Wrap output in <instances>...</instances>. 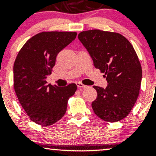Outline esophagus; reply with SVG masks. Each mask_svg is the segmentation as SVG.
Wrapping results in <instances>:
<instances>
[{
    "instance_id": "obj_1",
    "label": "esophagus",
    "mask_w": 156,
    "mask_h": 156,
    "mask_svg": "<svg viewBox=\"0 0 156 156\" xmlns=\"http://www.w3.org/2000/svg\"><path fill=\"white\" fill-rule=\"evenodd\" d=\"M77 87H78V88H87V86L84 85V84L81 83H76Z\"/></svg>"
}]
</instances>
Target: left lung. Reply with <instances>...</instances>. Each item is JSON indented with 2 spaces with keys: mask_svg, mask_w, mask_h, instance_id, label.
Listing matches in <instances>:
<instances>
[{
  "mask_svg": "<svg viewBox=\"0 0 156 156\" xmlns=\"http://www.w3.org/2000/svg\"><path fill=\"white\" fill-rule=\"evenodd\" d=\"M78 39L108 82L105 89L93 87L98 92L92 103L94 114L109 122L122 120L135 105L141 87L142 69L133 45L120 34L98 29L80 32Z\"/></svg>",
  "mask_w": 156,
  "mask_h": 156,
  "instance_id": "left-lung-1",
  "label": "left lung"
}]
</instances>
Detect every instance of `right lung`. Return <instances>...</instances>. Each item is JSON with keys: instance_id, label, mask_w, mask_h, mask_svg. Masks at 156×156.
I'll use <instances>...</instances> for the list:
<instances>
[{"instance_id": "1", "label": "right lung", "mask_w": 156, "mask_h": 156, "mask_svg": "<svg viewBox=\"0 0 156 156\" xmlns=\"http://www.w3.org/2000/svg\"><path fill=\"white\" fill-rule=\"evenodd\" d=\"M76 32L43 31L28 39L14 64V88L21 106L30 119L49 126L62 119L69 98L77 86L64 87L47 84L57 55L76 39Z\"/></svg>"}]
</instances>
